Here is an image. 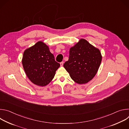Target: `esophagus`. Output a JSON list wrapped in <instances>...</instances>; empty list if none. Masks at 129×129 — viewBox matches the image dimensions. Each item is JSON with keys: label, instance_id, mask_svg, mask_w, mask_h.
I'll return each instance as SVG.
<instances>
[{"label": "esophagus", "instance_id": "esophagus-1", "mask_svg": "<svg viewBox=\"0 0 129 129\" xmlns=\"http://www.w3.org/2000/svg\"><path fill=\"white\" fill-rule=\"evenodd\" d=\"M63 64H64V62H62L60 63V65L61 66H63Z\"/></svg>", "mask_w": 129, "mask_h": 129}]
</instances>
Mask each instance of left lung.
I'll return each mask as SVG.
<instances>
[{
    "mask_svg": "<svg viewBox=\"0 0 129 129\" xmlns=\"http://www.w3.org/2000/svg\"><path fill=\"white\" fill-rule=\"evenodd\" d=\"M102 56L100 50L87 40L81 39L69 50V57L64 67L71 78L79 84L92 79L98 71Z\"/></svg>",
    "mask_w": 129,
    "mask_h": 129,
    "instance_id": "left-lung-1",
    "label": "left lung"
}]
</instances>
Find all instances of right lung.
<instances>
[{"instance_id":"add662e5","label":"right lung","mask_w":129,"mask_h":129,"mask_svg":"<svg viewBox=\"0 0 129 129\" xmlns=\"http://www.w3.org/2000/svg\"><path fill=\"white\" fill-rule=\"evenodd\" d=\"M22 63L28 78L40 86L48 84L60 66L55 61L48 46L42 41L37 42L24 51Z\"/></svg>"}]
</instances>
